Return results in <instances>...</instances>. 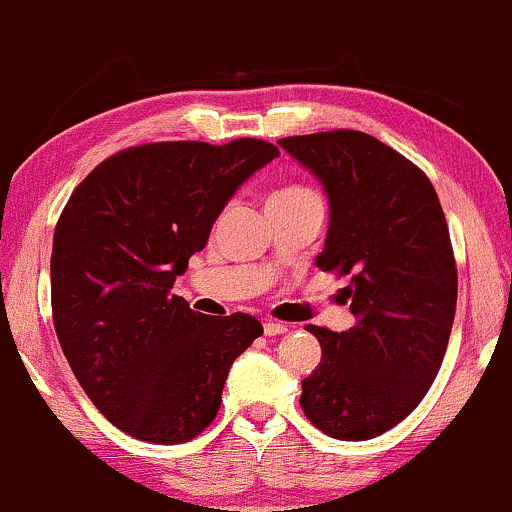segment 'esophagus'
<instances>
[{
    "label": "esophagus",
    "mask_w": 512,
    "mask_h": 512,
    "mask_svg": "<svg viewBox=\"0 0 512 512\" xmlns=\"http://www.w3.org/2000/svg\"><path fill=\"white\" fill-rule=\"evenodd\" d=\"M285 329H288V324L283 322H276V320L263 322V334H266V337H276V334H283Z\"/></svg>",
    "instance_id": "34e87169"
}]
</instances>
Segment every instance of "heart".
I'll use <instances>...</instances> for the list:
<instances>
[{"mask_svg":"<svg viewBox=\"0 0 512 512\" xmlns=\"http://www.w3.org/2000/svg\"><path fill=\"white\" fill-rule=\"evenodd\" d=\"M317 192L307 185L300 183H285L280 185L268 195V205H278V202H293V200H302V197H315Z\"/></svg>","mask_w":512,"mask_h":512,"instance_id":"obj_1","label":"heart"}]
</instances>
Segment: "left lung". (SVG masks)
Segmentation results:
<instances>
[{
  "label": "left lung",
  "mask_w": 512,
  "mask_h": 512,
  "mask_svg": "<svg viewBox=\"0 0 512 512\" xmlns=\"http://www.w3.org/2000/svg\"><path fill=\"white\" fill-rule=\"evenodd\" d=\"M320 180L329 229L322 271L349 278L356 324H307L322 361L302 381L307 420L361 442L410 415L430 390L456 312V263L430 178L364 131L337 129L278 141Z\"/></svg>",
  "instance_id": "left-lung-1"
}]
</instances>
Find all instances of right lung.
<instances>
[{"label":"right lung","instance_id":"obj_1","mask_svg":"<svg viewBox=\"0 0 512 512\" xmlns=\"http://www.w3.org/2000/svg\"><path fill=\"white\" fill-rule=\"evenodd\" d=\"M276 156L261 139L124 148L60 214L51 254L60 349L95 408L131 437H197L234 359L263 334L256 317H207L170 290L236 188Z\"/></svg>","mask_w":512,"mask_h":512}]
</instances>
